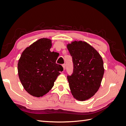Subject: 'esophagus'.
Returning a JSON list of instances; mask_svg holds the SVG:
<instances>
[{
  "instance_id": "obj_1",
  "label": "esophagus",
  "mask_w": 126,
  "mask_h": 126,
  "mask_svg": "<svg viewBox=\"0 0 126 126\" xmlns=\"http://www.w3.org/2000/svg\"><path fill=\"white\" fill-rule=\"evenodd\" d=\"M62 66H63V70L65 69V68H66V65H65V64H63V65H62Z\"/></svg>"
}]
</instances>
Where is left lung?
<instances>
[{"label": "left lung", "mask_w": 126, "mask_h": 126, "mask_svg": "<svg viewBox=\"0 0 126 126\" xmlns=\"http://www.w3.org/2000/svg\"><path fill=\"white\" fill-rule=\"evenodd\" d=\"M67 47L74 64L73 73L67 77L71 94L79 101L89 99L101 85L105 71L102 57L85 41H72Z\"/></svg>", "instance_id": "left-lung-1"}]
</instances>
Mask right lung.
<instances>
[{"mask_svg":"<svg viewBox=\"0 0 126 126\" xmlns=\"http://www.w3.org/2000/svg\"><path fill=\"white\" fill-rule=\"evenodd\" d=\"M51 40L41 38L27 47L18 63V73L22 86L30 95L43 97L51 89L63 70L56 63L59 54L51 52Z\"/></svg>","mask_w":126,"mask_h":126,"instance_id":"obj_1","label":"right lung"}]
</instances>
